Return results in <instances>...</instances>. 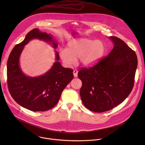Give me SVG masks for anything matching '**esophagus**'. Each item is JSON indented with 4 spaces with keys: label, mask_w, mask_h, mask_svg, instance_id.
<instances>
[{
    "label": "esophagus",
    "mask_w": 145,
    "mask_h": 145,
    "mask_svg": "<svg viewBox=\"0 0 145 145\" xmlns=\"http://www.w3.org/2000/svg\"><path fill=\"white\" fill-rule=\"evenodd\" d=\"M78 70H74L73 71V74H74V77L76 78V77L78 76Z\"/></svg>",
    "instance_id": "esophagus-1"
}]
</instances>
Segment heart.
I'll return each mask as SVG.
<instances>
[{"label":"heart","mask_w":145,"mask_h":145,"mask_svg":"<svg viewBox=\"0 0 145 145\" xmlns=\"http://www.w3.org/2000/svg\"><path fill=\"white\" fill-rule=\"evenodd\" d=\"M105 46L100 40L80 39L69 42L65 49L59 51V56L65 65L71 66L79 59L84 65H88L99 60L103 55Z\"/></svg>","instance_id":"obj_1"}]
</instances>
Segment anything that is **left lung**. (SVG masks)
<instances>
[{
	"mask_svg": "<svg viewBox=\"0 0 145 145\" xmlns=\"http://www.w3.org/2000/svg\"><path fill=\"white\" fill-rule=\"evenodd\" d=\"M114 47L94 66L82 67L78 78L82 82L80 95L89 110L102 113L123 102L134 85L137 66L135 52L120 39L110 36Z\"/></svg>",
	"mask_w": 145,
	"mask_h": 145,
	"instance_id": "1",
	"label": "left lung"
}]
</instances>
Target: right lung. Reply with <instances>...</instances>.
<instances>
[{
	"label": "right lung",
	"mask_w": 145,
	"mask_h": 145,
	"mask_svg": "<svg viewBox=\"0 0 145 145\" xmlns=\"http://www.w3.org/2000/svg\"><path fill=\"white\" fill-rule=\"evenodd\" d=\"M37 39L51 42L55 48L57 43L51 35L35 28L29 32L25 39L12 50L7 62V83L13 99L21 106L33 112H44L54 107L58 103L63 90L74 78L73 70L62 67L56 60L51 69L43 75L31 78L26 76L20 66V57L24 46L30 40Z\"/></svg>",
	"instance_id": "obj_1"
}]
</instances>
